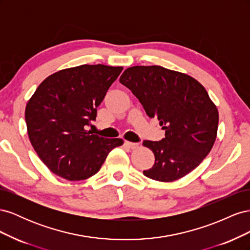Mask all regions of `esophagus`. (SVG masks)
Listing matches in <instances>:
<instances>
[{"label":"esophagus","mask_w":250,"mask_h":250,"mask_svg":"<svg viewBox=\"0 0 250 250\" xmlns=\"http://www.w3.org/2000/svg\"><path fill=\"white\" fill-rule=\"evenodd\" d=\"M125 145L127 147H129L130 149H135L139 147V143H132V142H129V141H125Z\"/></svg>","instance_id":"1"}]
</instances>
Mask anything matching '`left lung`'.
<instances>
[{"label":"left lung","mask_w":250,"mask_h":250,"mask_svg":"<svg viewBox=\"0 0 250 250\" xmlns=\"http://www.w3.org/2000/svg\"><path fill=\"white\" fill-rule=\"evenodd\" d=\"M120 82L138 98L150 118L157 117L165 138L144 141L155 162L144 175L163 183L193 171L214 146L219 115L200 83L187 74L160 65L128 67Z\"/></svg>","instance_id":"1"}]
</instances>
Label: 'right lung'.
I'll list each match as a JSON object with an SVG mask.
<instances>
[{
  "label": "right lung",
  "mask_w": 250,
  "mask_h": 250,
  "mask_svg": "<svg viewBox=\"0 0 250 250\" xmlns=\"http://www.w3.org/2000/svg\"><path fill=\"white\" fill-rule=\"evenodd\" d=\"M122 66L82 64L52 74L29 100L25 119L29 140L42 163L67 180L93 176L122 139L92 134L97 107Z\"/></svg>",
  "instance_id": "1"
}]
</instances>
